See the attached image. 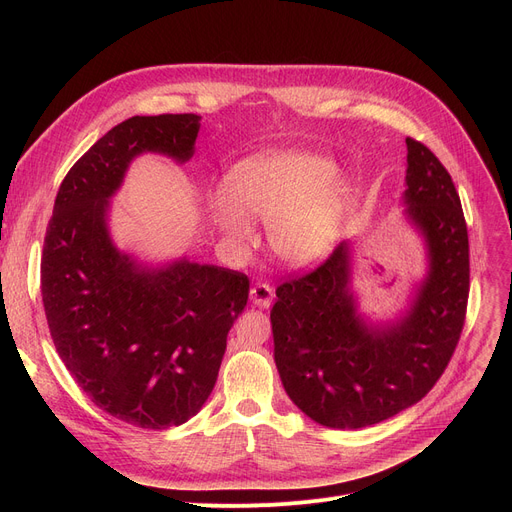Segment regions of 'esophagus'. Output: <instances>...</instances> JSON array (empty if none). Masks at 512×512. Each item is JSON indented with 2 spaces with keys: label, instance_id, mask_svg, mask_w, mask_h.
Wrapping results in <instances>:
<instances>
[{
  "label": "esophagus",
  "instance_id": "obj_1",
  "mask_svg": "<svg viewBox=\"0 0 512 512\" xmlns=\"http://www.w3.org/2000/svg\"><path fill=\"white\" fill-rule=\"evenodd\" d=\"M249 297H251V303H253L255 307L267 309V307L272 305V301H274V288H272L270 284L259 282V284H255V286L251 288Z\"/></svg>",
  "mask_w": 512,
  "mask_h": 512
}]
</instances>
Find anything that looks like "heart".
I'll return each instance as SVG.
<instances>
[{
    "label": "heart",
    "instance_id": "b5f03b06",
    "mask_svg": "<svg viewBox=\"0 0 512 512\" xmlns=\"http://www.w3.org/2000/svg\"><path fill=\"white\" fill-rule=\"evenodd\" d=\"M336 174L330 157L311 151L251 157L234 168L230 195L218 191L211 197V220L242 245L253 238V215L272 224V247L286 263H317L338 245L351 203V186Z\"/></svg>",
    "mask_w": 512,
    "mask_h": 512
}]
</instances>
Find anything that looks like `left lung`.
Wrapping results in <instances>:
<instances>
[{"label":"left lung","instance_id":"1","mask_svg":"<svg viewBox=\"0 0 512 512\" xmlns=\"http://www.w3.org/2000/svg\"><path fill=\"white\" fill-rule=\"evenodd\" d=\"M405 218L419 232L427 272L409 307L369 321L353 288V242L317 270L278 286L274 361L290 400L334 429L375 425L419 402L461 338L469 299V236L459 193L440 159L407 139Z\"/></svg>","mask_w":512,"mask_h":512}]
</instances>
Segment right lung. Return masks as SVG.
Instances as JSON below:
<instances>
[{
  "label": "right lung",
  "mask_w": 512,
  "mask_h": 512,
  "mask_svg": "<svg viewBox=\"0 0 512 512\" xmlns=\"http://www.w3.org/2000/svg\"><path fill=\"white\" fill-rule=\"evenodd\" d=\"M197 114L134 116L66 174L47 226L41 294L66 369L99 409L143 429L182 425L209 398L249 278L186 257L149 265L110 232V201L143 153L184 164Z\"/></svg>",
  "instance_id": "add662e5"
}]
</instances>
